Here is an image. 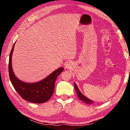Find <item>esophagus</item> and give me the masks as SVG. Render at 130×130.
<instances>
[{
  "mask_svg": "<svg viewBox=\"0 0 130 130\" xmlns=\"http://www.w3.org/2000/svg\"><path fill=\"white\" fill-rule=\"evenodd\" d=\"M73 65V63L71 62H68L65 65V67L67 68H70L72 67V66Z\"/></svg>",
  "mask_w": 130,
  "mask_h": 130,
  "instance_id": "obj_1",
  "label": "esophagus"
}]
</instances>
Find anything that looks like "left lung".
Listing matches in <instances>:
<instances>
[{
	"label": "left lung",
	"mask_w": 130,
	"mask_h": 130,
	"mask_svg": "<svg viewBox=\"0 0 130 130\" xmlns=\"http://www.w3.org/2000/svg\"><path fill=\"white\" fill-rule=\"evenodd\" d=\"M74 88H75V90L77 92V96L79 98V99H80V100L83 101V102H85V103H87V104H91L93 103V102H92L91 100H90V99H89L87 98L86 97H85V96H84L83 94L81 93L80 91L79 90L77 86V85L75 83H74Z\"/></svg>",
	"instance_id": "obj_1"
}]
</instances>
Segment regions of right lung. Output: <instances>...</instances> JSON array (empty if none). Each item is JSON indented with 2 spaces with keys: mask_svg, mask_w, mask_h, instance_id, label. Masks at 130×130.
I'll use <instances>...</instances> for the list:
<instances>
[{
  "mask_svg": "<svg viewBox=\"0 0 130 130\" xmlns=\"http://www.w3.org/2000/svg\"><path fill=\"white\" fill-rule=\"evenodd\" d=\"M14 46L15 43L10 54L8 63V73L13 87L24 100L37 104L46 102L53 94L56 79L64 68H58L39 82L28 83L22 81L15 76L12 68V55Z\"/></svg>",
  "mask_w": 130,
  "mask_h": 130,
  "instance_id": "add662e5",
  "label": "right lung"
}]
</instances>
